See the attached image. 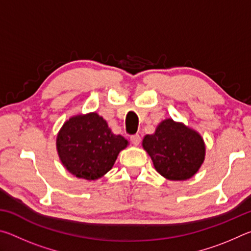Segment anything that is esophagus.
<instances>
[{"label": "esophagus", "mask_w": 251, "mask_h": 251, "mask_svg": "<svg viewBox=\"0 0 251 251\" xmlns=\"http://www.w3.org/2000/svg\"><path fill=\"white\" fill-rule=\"evenodd\" d=\"M130 142L134 144L135 146H137V145H139V143H141V136L139 135H131L130 136Z\"/></svg>", "instance_id": "esophagus-1"}]
</instances>
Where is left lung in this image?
<instances>
[{
	"label": "left lung",
	"instance_id": "8db88e82",
	"mask_svg": "<svg viewBox=\"0 0 251 251\" xmlns=\"http://www.w3.org/2000/svg\"><path fill=\"white\" fill-rule=\"evenodd\" d=\"M143 147L156 171L169 180L189 179L205 159L206 148L201 136L172 118L161 122L152 135H146Z\"/></svg>",
	"mask_w": 251,
	"mask_h": 251
}]
</instances>
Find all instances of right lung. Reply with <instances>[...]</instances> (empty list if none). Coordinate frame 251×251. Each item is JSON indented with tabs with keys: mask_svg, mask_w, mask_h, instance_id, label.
<instances>
[{
	"mask_svg": "<svg viewBox=\"0 0 251 251\" xmlns=\"http://www.w3.org/2000/svg\"><path fill=\"white\" fill-rule=\"evenodd\" d=\"M127 145V139L112 133L97 113L71 117L56 137L57 152L64 167L72 175L87 180L99 179L109 172Z\"/></svg>",
	"mask_w": 251,
	"mask_h": 251,
	"instance_id": "add662e5",
	"label": "right lung"
}]
</instances>
